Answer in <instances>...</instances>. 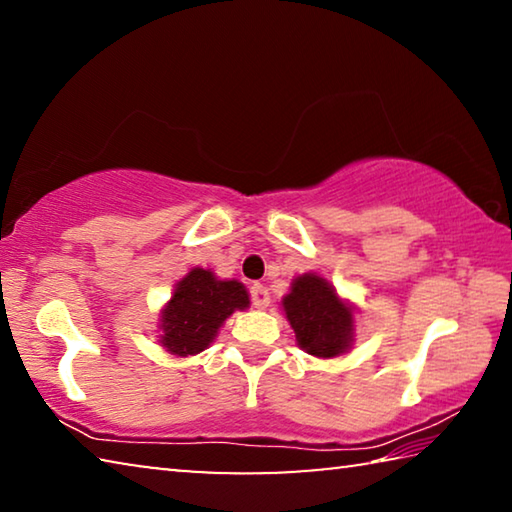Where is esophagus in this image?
I'll use <instances>...</instances> for the list:
<instances>
[{"label": "esophagus", "instance_id": "1", "mask_svg": "<svg viewBox=\"0 0 512 512\" xmlns=\"http://www.w3.org/2000/svg\"><path fill=\"white\" fill-rule=\"evenodd\" d=\"M250 298H253V305L257 309H266L268 305H271V296H268V289L264 287V284H255V287L250 289Z\"/></svg>", "mask_w": 512, "mask_h": 512}]
</instances>
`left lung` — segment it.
Wrapping results in <instances>:
<instances>
[{
  "mask_svg": "<svg viewBox=\"0 0 512 512\" xmlns=\"http://www.w3.org/2000/svg\"><path fill=\"white\" fill-rule=\"evenodd\" d=\"M282 311L296 334V343L311 357L334 359L354 345L357 309L336 293L334 284L318 273L293 277L282 298Z\"/></svg>",
  "mask_w": 512,
  "mask_h": 512,
  "instance_id": "left-lung-1",
  "label": "left lung"
}]
</instances>
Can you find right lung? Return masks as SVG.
I'll return each mask as SVG.
<instances>
[{"mask_svg": "<svg viewBox=\"0 0 512 512\" xmlns=\"http://www.w3.org/2000/svg\"><path fill=\"white\" fill-rule=\"evenodd\" d=\"M248 307V289L239 280H219L210 268L194 266L160 309L158 343L176 357H194L210 348L225 320Z\"/></svg>", "mask_w": 512, "mask_h": 512, "instance_id": "right-lung-1", "label": "right lung"}]
</instances>
